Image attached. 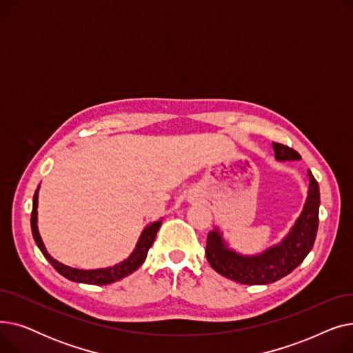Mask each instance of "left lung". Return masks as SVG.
<instances>
[{
    "label": "left lung",
    "mask_w": 353,
    "mask_h": 353,
    "mask_svg": "<svg viewBox=\"0 0 353 353\" xmlns=\"http://www.w3.org/2000/svg\"><path fill=\"white\" fill-rule=\"evenodd\" d=\"M277 161L301 160V154L281 143H273ZM309 189L303 210L281 243L265 252L243 256L228 248L216 228L208 234L206 257L210 266L221 276L242 285H268L282 279L298 268L312 250L319 226V184L307 170Z\"/></svg>",
    "instance_id": "1"
}]
</instances>
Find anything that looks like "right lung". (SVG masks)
Returning a JSON list of instances; mask_svg holds the SVG:
<instances>
[{"instance_id": "obj_1", "label": "right lung", "mask_w": 353, "mask_h": 353, "mask_svg": "<svg viewBox=\"0 0 353 353\" xmlns=\"http://www.w3.org/2000/svg\"><path fill=\"white\" fill-rule=\"evenodd\" d=\"M39 189L40 186L37 188L34 199H32V212H31V232H32V237L35 240L37 246L41 250V253L44 254V257L51 263V266L57 270L60 274H63L64 277H67L68 281L72 282H79V283H87V285H108V283H114L123 277L128 276L130 273H133L134 270H137L143 262L145 261L147 257V252L148 249L152 248L157 230L161 226V220L153 221V223L148 225L147 228H144L139 242L136 245V249L133 250V253L130 254L125 261H123L119 265H114L111 268H104V269H92V270H83V269H76V268H70L65 266L63 263H60L59 261H55L54 257H51V254L47 252L41 236L39 233V226H37V206H39Z\"/></svg>"}]
</instances>
